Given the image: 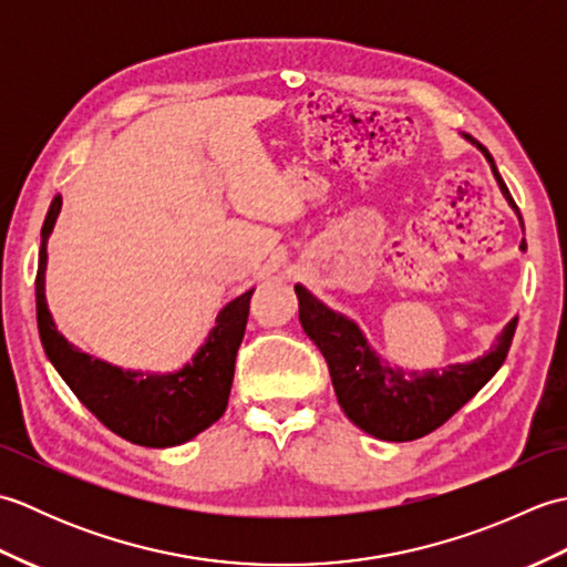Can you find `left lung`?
Here are the masks:
<instances>
[{"label":"left lung","instance_id":"left-lung-1","mask_svg":"<svg viewBox=\"0 0 567 567\" xmlns=\"http://www.w3.org/2000/svg\"><path fill=\"white\" fill-rule=\"evenodd\" d=\"M465 138L473 141L470 136ZM475 146L485 153L502 195L519 214L492 155L480 143ZM522 250H526V240H522ZM295 292L299 299V321L309 339L319 346L321 355L327 358L333 390L346 416L370 436L396 443L414 441L436 431L465 402L473 400L502 368L509 353L516 321H519L514 317L504 327L497 343L473 363L449 365L443 372H404L380 360L351 319L321 305L302 285H297Z\"/></svg>","mask_w":567,"mask_h":567}]
</instances>
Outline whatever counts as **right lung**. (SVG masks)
<instances>
[{
    "mask_svg": "<svg viewBox=\"0 0 567 567\" xmlns=\"http://www.w3.org/2000/svg\"><path fill=\"white\" fill-rule=\"evenodd\" d=\"M60 204L63 197L58 195L45 214L39 272H35V317H39V333L48 360L78 400L116 436L146 449H167L195 439L226 412L252 290L221 309L207 343L183 370L171 375H141L104 363L68 343L58 333L45 305V246L60 214Z\"/></svg>",
    "mask_w": 567,
    "mask_h": 567,
    "instance_id": "obj_1",
    "label": "right lung"
}]
</instances>
